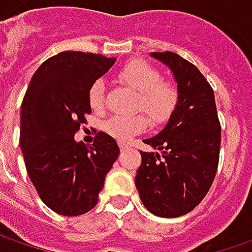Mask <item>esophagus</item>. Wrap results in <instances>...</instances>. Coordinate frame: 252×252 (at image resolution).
<instances>
[{
    "label": "esophagus",
    "mask_w": 252,
    "mask_h": 252,
    "mask_svg": "<svg viewBox=\"0 0 252 252\" xmlns=\"http://www.w3.org/2000/svg\"><path fill=\"white\" fill-rule=\"evenodd\" d=\"M119 147H121V150H126L127 149V144H125V143H119Z\"/></svg>",
    "instance_id": "esophagus-1"
}]
</instances>
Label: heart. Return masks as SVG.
I'll use <instances>...</instances> for the list:
<instances>
[{"mask_svg": "<svg viewBox=\"0 0 252 252\" xmlns=\"http://www.w3.org/2000/svg\"><path fill=\"white\" fill-rule=\"evenodd\" d=\"M119 77L140 94V108L153 123H165L172 116L179 102L178 87L171 81L161 80V73L154 65L143 60H133L122 67ZM103 95L105 83L102 80L94 81L88 90V102L92 109H101ZM146 127V118L139 115H115L103 123L105 131L121 141H127Z\"/></svg>", "mask_w": 252, "mask_h": 252, "instance_id": "1", "label": "heart"}]
</instances>
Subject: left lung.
Listing matches in <instances>:
<instances>
[{
  "label": "left lung",
  "instance_id": "obj_1",
  "mask_svg": "<svg viewBox=\"0 0 252 252\" xmlns=\"http://www.w3.org/2000/svg\"><path fill=\"white\" fill-rule=\"evenodd\" d=\"M151 57L168 65L179 102L165 127L143 140L136 188L146 209L160 218H178L198 206L213 184L219 165L221 127L215 92L198 68L172 52Z\"/></svg>",
  "mask_w": 252,
  "mask_h": 252
}]
</instances>
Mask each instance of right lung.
Listing matches in <instances>:
<instances>
[{"label": "right lung", "instance_id": "add662e5", "mask_svg": "<svg viewBox=\"0 0 252 252\" xmlns=\"http://www.w3.org/2000/svg\"><path fill=\"white\" fill-rule=\"evenodd\" d=\"M116 59L63 52L33 74L21 108L19 144L28 175L43 203L63 216H80L98 203L105 177L119 156L109 134L91 147L74 134L91 113L88 90Z\"/></svg>", "mask_w": 252, "mask_h": 252}]
</instances>
